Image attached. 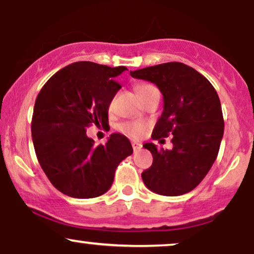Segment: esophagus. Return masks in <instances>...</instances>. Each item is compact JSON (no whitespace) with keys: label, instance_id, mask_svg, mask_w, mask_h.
<instances>
[{"label":"esophagus","instance_id":"obj_1","mask_svg":"<svg viewBox=\"0 0 254 254\" xmlns=\"http://www.w3.org/2000/svg\"><path fill=\"white\" fill-rule=\"evenodd\" d=\"M142 148V144L141 143H138V142H132V149L135 150V151H137V150H139Z\"/></svg>","mask_w":254,"mask_h":254}]
</instances>
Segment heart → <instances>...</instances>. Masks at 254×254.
<instances>
[{"label":"heart","instance_id":"1","mask_svg":"<svg viewBox=\"0 0 254 254\" xmlns=\"http://www.w3.org/2000/svg\"><path fill=\"white\" fill-rule=\"evenodd\" d=\"M153 88H155V87L151 86V84H141V86L137 87V92H138V95H142ZM121 130L127 136L138 138L143 135L145 131V124L141 123V122H127V123L121 125Z\"/></svg>","mask_w":254,"mask_h":254}]
</instances>
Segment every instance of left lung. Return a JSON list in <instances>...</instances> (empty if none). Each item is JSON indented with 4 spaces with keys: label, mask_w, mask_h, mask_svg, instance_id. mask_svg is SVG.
Masks as SVG:
<instances>
[{
    "label": "left lung",
    "mask_w": 254,
    "mask_h": 254,
    "mask_svg": "<svg viewBox=\"0 0 254 254\" xmlns=\"http://www.w3.org/2000/svg\"><path fill=\"white\" fill-rule=\"evenodd\" d=\"M130 75L156 84L164 95V111L153 139L173 136L171 150L143 144L153 155V165L142 173L143 183L162 196L188 193L210 171L222 141L224 122L216 90L202 74L179 62L157 64Z\"/></svg>",
    "instance_id": "1"
}]
</instances>
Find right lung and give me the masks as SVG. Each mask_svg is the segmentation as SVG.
<instances>
[{
	"label": "right lung",
	"instance_id": "add662e5",
	"mask_svg": "<svg viewBox=\"0 0 254 254\" xmlns=\"http://www.w3.org/2000/svg\"><path fill=\"white\" fill-rule=\"evenodd\" d=\"M125 70L123 65L75 62L52 75L38 94L31 124L34 150L44 173L66 196L104 194L117 166L132 154L122 133L95 145L86 130L109 123L110 104L122 88L115 80Z\"/></svg>",
	"mask_w": 254,
	"mask_h": 254
}]
</instances>
